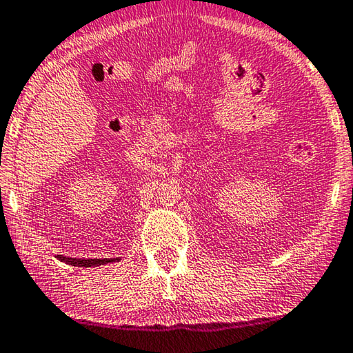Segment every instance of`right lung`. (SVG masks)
<instances>
[{"label": "right lung", "mask_w": 353, "mask_h": 353, "mask_svg": "<svg viewBox=\"0 0 353 353\" xmlns=\"http://www.w3.org/2000/svg\"><path fill=\"white\" fill-rule=\"evenodd\" d=\"M58 259L61 262H65V264L75 265V267H96V265L108 264V262L119 261V259H77V257H64L63 254H58Z\"/></svg>", "instance_id": "1"}]
</instances>
